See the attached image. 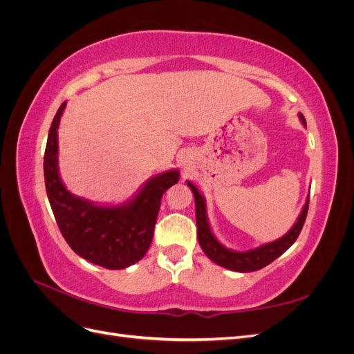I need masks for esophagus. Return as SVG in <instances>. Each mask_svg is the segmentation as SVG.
Returning <instances> with one entry per match:
<instances>
[{
	"label": "esophagus",
	"instance_id": "esophagus-1",
	"mask_svg": "<svg viewBox=\"0 0 354 354\" xmlns=\"http://www.w3.org/2000/svg\"><path fill=\"white\" fill-rule=\"evenodd\" d=\"M181 162H183L185 165H187V160H186V159H185V160H181Z\"/></svg>",
	"mask_w": 354,
	"mask_h": 354
}]
</instances>
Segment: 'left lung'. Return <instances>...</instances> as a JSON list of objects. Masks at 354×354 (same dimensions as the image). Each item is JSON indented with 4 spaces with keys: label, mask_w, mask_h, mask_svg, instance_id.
<instances>
[{
    "label": "left lung",
    "mask_w": 354,
    "mask_h": 354,
    "mask_svg": "<svg viewBox=\"0 0 354 354\" xmlns=\"http://www.w3.org/2000/svg\"><path fill=\"white\" fill-rule=\"evenodd\" d=\"M299 120H301L303 125H306V120L303 113H299ZM187 186L190 190L194 192L195 196V207H196V226H198V241L202 251L207 254L208 259L216 264L224 267V269H229L233 272H241V273H248L260 270L267 264H270L277 257H281L289 246H291L297 238L299 232H301L304 221L307 217L308 211V196L306 199L304 207L299 212V216L295 221L294 226L289 229L288 233H285L282 238L276 239L273 242L264 243L259 248H252L248 251H233L224 246L216 236L209 227V221L207 217V203L205 198L196 189L194 183L187 181Z\"/></svg>",
    "instance_id": "1"
}]
</instances>
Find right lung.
<instances>
[{
    "instance_id": "right-lung-1",
    "label": "right lung",
    "mask_w": 354,
    "mask_h": 354,
    "mask_svg": "<svg viewBox=\"0 0 354 354\" xmlns=\"http://www.w3.org/2000/svg\"><path fill=\"white\" fill-rule=\"evenodd\" d=\"M66 108L62 103L51 122L44 155V178L57 226L71 248L87 261L121 270L140 261L153 239L155 223L165 190L176 185L178 169L149 178L137 194L118 205H99L72 195L59 174L57 128Z\"/></svg>"
}]
</instances>
